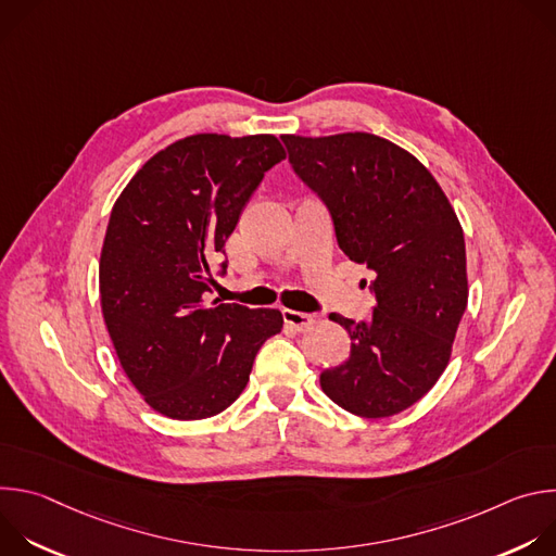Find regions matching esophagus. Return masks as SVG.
Instances as JSON below:
<instances>
[{"instance_id": "1", "label": "esophagus", "mask_w": 556, "mask_h": 556, "mask_svg": "<svg viewBox=\"0 0 556 556\" xmlns=\"http://www.w3.org/2000/svg\"><path fill=\"white\" fill-rule=\"evenodd\" d=\"M283 321L294 328L296 332H305L312 328L314 316L305 314V312H296V309H283Z\"/></svg>"}]
</instances>
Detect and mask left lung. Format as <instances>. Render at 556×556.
I'll return each instance as SVG.
<instances>
[{
    "instance_id": "obj_1",
    "label": "left lung",
    "mask_w": 556,
    "mask_h": 556,
    "mask_svg": "<svg viewBox=\"0 0 556 556\" xmlns=\"http://www.w3.org/2000/svg\"><path fill=\"white\" fill-rule=\"evenodd\" d=\"M296 176L328 204L341 251L376 273L371 321L332 312L350 358L321 374L330 401L361 418L405 412L438 382L468 301L459 219L429 169L367 131L283 134Z\"/></svg>"
}]
</instances>
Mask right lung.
I'll list each match as a JSON object with an SVG mask.
<instances>
[{
  "label": "right lung",
  "mask_w": 556,
  "mask_h": 556,
  "mask_svg": "<svg viewBox=\"0 0 556 556\" xmlns=\"http://www.w3.org/2000/svg\"><path fill=\"white\" fill-rule=\"evenodd\" d=\"M283 157L273 134H195L151 155L118 195L99 262L101 309L123 371L153 412L217 416L281 332L279 309L204 296L244 204Z\"/></svg>",
  "instance_id": "1"
}]
</instances>
